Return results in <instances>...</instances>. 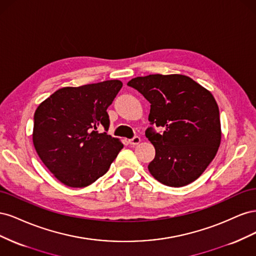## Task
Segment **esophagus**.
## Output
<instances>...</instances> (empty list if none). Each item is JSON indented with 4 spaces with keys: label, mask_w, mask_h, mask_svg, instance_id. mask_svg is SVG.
Returning a JSON list of instances; mask_svg holds the SVG:
<instances>
[{
    "label": "esophagus",
    "mask_w": 256,
    "mask_h": 256,
    "mask_svg": "<svg viewBox=\"0 0 256 256\" xmlns=\"http://www.w3.org/2000/svg\"><path fill=\"white\" fill-rule=\"evenodd\" d=\"M140 142H141L140 136H134V138H131V140H129V144L130 145H134V146L140 144Z\"/></svg>",
    "instance_id": "34e87169"
}]
</instances>
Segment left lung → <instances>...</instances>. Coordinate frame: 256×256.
I'll return each mask as SVG.
<instances>
[{"label":"left lung","mask_w":256,"mask_h":256,"mask_svg":"<svg viewBox=\"0 0 256 256\" xmlns=\"http://www.w3.org/2000/svg\"><path fill=\"white\" fill-rule=\"evenodd\" d=\"M150 102L148 120L164 134L146 130L156 150L152 176L168 187L189 184L204 173L221 143L219 108L212 94L184 74H150L128 83Z\"/></svg>","instance_id":"obj_1"}]
</instances>
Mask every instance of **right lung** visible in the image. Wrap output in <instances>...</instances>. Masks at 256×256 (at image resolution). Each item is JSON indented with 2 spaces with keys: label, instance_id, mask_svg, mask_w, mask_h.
Listing matches in <instances>:
<instances>
[{
  "label": "right lung",
  "instance_id": "right-lung-1",
  "mask_svg": "<svg viewBox=\"0 0 256 256\" xmlns=\"http://www.w3.org/2000/svg\"><path fill=\"white\" fill-rule=\"evenodd\" d=\"M122 86L120 80L66 86L38 106L33 144L44 164L67 187L83 188L104 175L122 148L109 128L106 112Z\"/></svg>",
  "mask_w": 256,
  "mask_h": 256
}]
</instances>
